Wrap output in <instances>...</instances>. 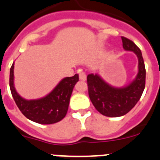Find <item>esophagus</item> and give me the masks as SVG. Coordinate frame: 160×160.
I'll list each match as a JSON object with an SVG mask.
<instances>
[{
	"mask_svg": "<svg viewBox=\"0 0 160 160\" xmlns=\"http://www.w3.org/2000/svg\"><path fill=\"white\" fill-rule=\"evenodd\" d=\"M79 77H80V80L82 81H85L87 79V75L84 72H80L79 73Z\"/></svg>",
	"mask_w": 160,
	"mask_h": 160,
	"instance_id": "esophagus-1",
	"label": "esophagus"
}]
</instances>
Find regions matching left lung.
I'll return each instance as SVG.
<instances>
[{
    "label": "left lung",
    "mask_w": 160,
    "mask_h": 160,
    "mask_svg": "<svg viewBox=\"0 0 160 160\" xmlns=\"http://www.w3.org/2000/svg\"><path fill=\"white\" fill-rule=\"evenodd\" d=\"M122 40L124 49L133 52L138 57V72L135 80L123 88H114L98 74L90 73L87 77L92 104L101 114L107 117L126 114L139 101L146 85V68L141 50L128 38L122 36Z\"/></svg>",
    "instance_id": "obj_1"
}]
</instances>
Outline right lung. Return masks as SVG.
<instances>
[{
	"label": "right lung",
	"mask_w": 160,
	"mask_h": 160,
	"mask_svg": "<svg viewBox=\"0 0 160 160\" xmlns=\"http://www.w3.org/2000/svg\"><path fill=\"white\" fill-rule=\"evenodd\" d=\"M78 80V74L65 77L44 98L26 100L22 98L14 88L13 63L10 70L9 85L18 108L27 118L42 125H50L59 122L66 116L72 89Z\"/></svg>",
	"instance_id": "right-lung-1"
}]
</instances>
